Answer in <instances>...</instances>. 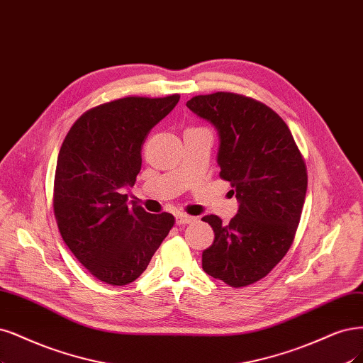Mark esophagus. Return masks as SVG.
Wrapping results in <instances>:
<instances>
[{
  "label": "esophagus",
  "instance_id": "esophagus-1",
  "mask_svg": "<svg viewBox=\"0 0 363 363\" xmlns=\"http://www.w3.org/2000/svg\"><path fill=\"white\" fill-rule=\"evenodd\" d=\"M176 222H177V225H187V223L195 222V218L186 215V213H179L176 216Z\"/></svg>",
  "mask_w": 363,
  "mask_h": 363
}]
</instances>
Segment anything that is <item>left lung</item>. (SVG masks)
<instances>
[{"label": "left lung", "mask_w": 363, "mask_h": 363, "mask_svg": "<svg viewBox=\"0 0 363 363\" xmlns=\"http://www.w3.org/2000/svg\"><path fill=\"white\" fill-rule=\"evenodd\" d=\"M186 106L218 130L220 177L239 201L228 225L215 215L203 218L215 231L203 270L235 289L251 285L293 243L308 187L305 160L284 120L254 99L219 91L195 96Z\"/></svg>", "instance_id": "1"}]
</instances>
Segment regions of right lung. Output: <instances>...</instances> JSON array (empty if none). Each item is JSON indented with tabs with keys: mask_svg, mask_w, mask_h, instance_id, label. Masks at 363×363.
<instances>
[{
	"mask_svg": "<svg viewBox=\"0 0 363 363\" xmlns=\"http://www.w3.org/2000/svg\"><path fill=\"white\" fill-rule=\"evenodd\" d=\"M180 101L124 97L86 111L60 148L54 211L62 240L93 277L128 285L147 269L174 225L169 213L129 206L123 189L141 171L148 132Z\"/></svg>",
	"mask_w": 363,
	"mask_h": 363,
	"instance_id": "obj_1",
	"label": "right lung"
}]
</instances>
